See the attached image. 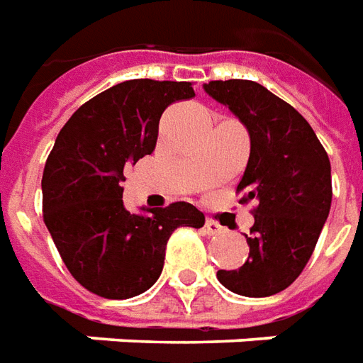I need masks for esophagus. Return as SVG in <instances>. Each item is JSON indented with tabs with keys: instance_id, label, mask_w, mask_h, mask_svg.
<instances>
[{
	"instance_id": "34e87169",
	"label": "esophagus",
	"mask_w": 363,
	"mask_h": 363,
	"mask_svg": "<svg viewBox=\"0 0 363 363\" xmlns=\"http://www.w3.org/2000/svg\"><path fill=\"white\" fill-rule=\"evenodd\" d=\"M205 230H207V234H220L222 226L216 220H213V218H207L205 220Z\"/></svg>"
}]
</instances>
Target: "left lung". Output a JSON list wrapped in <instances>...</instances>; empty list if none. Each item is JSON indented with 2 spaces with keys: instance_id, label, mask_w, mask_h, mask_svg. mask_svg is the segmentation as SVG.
<instances>
[{
  "instance_id": "left-lung-1",
  "label": "left lung",
  "mask_w": 363,
  "mask_h": 363,
  "mask_svg": "<svg viewBox=\"0 0 363 363\" xmlns=\"http://www.w3.org/2000/svg\"><path fill=\"white\" fill-rule=\"evenodd\" d=\"M205 91L250 131V160L236 193H242L240 203H257L245 234L250 257L216 277L240 296L279 294L308 265L329 216V156L306 118L263 84L230 79L211 81Z\"/></svg>"
}]
</instances>
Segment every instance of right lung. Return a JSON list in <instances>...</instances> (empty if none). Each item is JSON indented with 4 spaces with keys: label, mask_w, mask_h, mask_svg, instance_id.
<instances>
[{
    "label": "right lung",
    "mask_w": 363,
    "mask_h": 363,
    "mask_svg": "<svg viewBox=\"0 0 363 363\" xmlns=\"http://www.w3.org/2000/svg\"><path fill=\"white\" fill-rule=\"evenodd\" d=\"M193 96L185 81L131 79L84 102L57 135L42 174L44 224L89 292L127 300L149 290L172 232L205 224L185 201L133 214L121 199L123 168L155 150L164 110Z\"/></svg>",
    "instance_id": "add662e5"
}]
</instances>
